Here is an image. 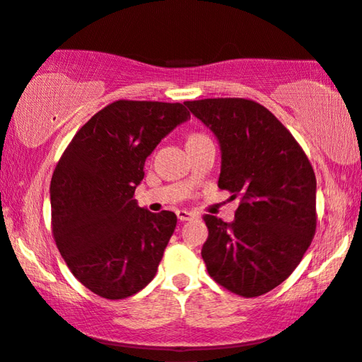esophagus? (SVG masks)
I'll use <instances>...</instances> for the list:
<instances>
[{
    "instance_id": "1",
    "label": "esophagus",
    "mask_w": 362,
    "mask_h": 362,
    "mask_svg": "<svg viewBox=\"0 0 362 362\" xmlns=\"http://www.w3.org/2000/svg\"><path fill=\"white\" fill-rule=\"evenodd\" d=\"M194 214L192 211H187V210H177V218L180 221H187V220H192L194 218Z\"/></svg>"
}]
</instances>
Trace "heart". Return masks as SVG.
I'll use <instances>...</instances> for the list:
<instances>
[{
	"instance_id": "obj_1",
	"label": "heart",
	"mask_w": 362,
	"mask_h": 362,
	"mask_svg": "<svg viewBox=\"0 0 362 362\" xmlns=\"http://www.w3.org/2000/svg\"><path fill=\"white\" fill-rule=\"evenodd\" d=\"M197 137H205V136H204V134H194V136H192L190 139H197ZM190 139H189V141H190Z\"/></svg>"
}]
</instances>
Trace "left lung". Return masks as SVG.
I'll use <instances>...</instances> for the list:
<instances>
[{"label":"left lung","mask_w":362,"mask_h":362,"mask_svg":"<svg viewBox=\"0 0 362 362\" xmlns=\"http://www.w3.org/2000/svg\"><path fill=\"white\" fill-rule=\"evenodd\" d=\"M185 105L218 139V187L242 199L231 223L204 216L206 272L235 295H264L295 272L315 237V170L291 132L262 104L218 98Z\"/></svg>","instance_id":"obj_1"}]
</instances>
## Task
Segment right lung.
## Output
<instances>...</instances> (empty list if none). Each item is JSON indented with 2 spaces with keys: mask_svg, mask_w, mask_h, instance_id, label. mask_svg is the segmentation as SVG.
<instances>
[{
  "mask_svg": "<svg viewBox=\"0 0 362 362\" xmlns=\"http://www.w3.org/2000/svg\"><path fill=\"white\" fill-rule=\"evenodd\" d=\"M180 103L115 100L72 137L51 178V225L71 273L95 295L122 300L156 276L177 225L134 199L146 158L178 124Z\"/></svg>",
  "mask_w": 362,
  "mask_h": 362,
  "instance_id": "obj_1",
  "label": "right lung"
}]
</instances>
